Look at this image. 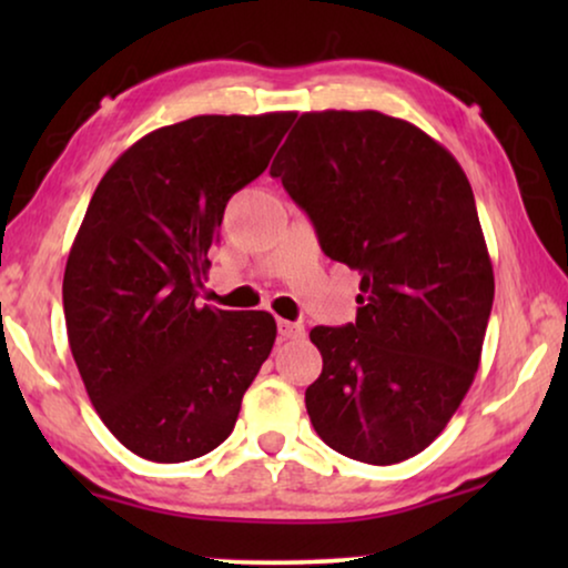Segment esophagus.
I'll return each instance as SVG.
<instances>
[{"label":"esophagus","instance_id":"1","mask_svg":"<svg viewBox=\"0 0 568 568\" xmlns=\"http://www.w3.org/2000/svg\"><path fill=\"white\" fill-rule=\"evenodd\" d=\"M278 336H282L284 341L305 338V325L292 323V321H278Z\"/></svg>","mask_w":568,"mask_h":568}]
</instances>
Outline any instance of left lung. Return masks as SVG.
<instances>
[{
  "instance_id": "obj_1",
  "label": "left lung",
  "mask_w": 568,
  "mask_h": 568,
  "mask_svg": "<svg viewBox=\"0 0 568 568\" xmlns=\"http://www.w3.org/2000/svg\"><path fill=\"white\" fill-rule=\"evenodd\" d=\"M271 175L323 253L362 276L356 323L310 331L323 356L310 422L352 460H408L470 390L494 305L468 178L429 134L377 111L302 113Z\"/></svg>"
}]
</instances>
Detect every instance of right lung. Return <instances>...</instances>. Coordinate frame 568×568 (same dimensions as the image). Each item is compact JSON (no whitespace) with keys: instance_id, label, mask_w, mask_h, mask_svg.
Wrapping results in <instances>:
<instances>
[{"instance_id":"right-lung-1","label":"right lung","mask_w":568,"mask_h":568,"mask_svg":"<svg viewBox=\"0 0 568 568\" xmlns=\"http://www.w3.org/2000/svg\"><path fill=\"white\" fill-rule=\"evenodd\" d=\"M193 115L131 144L92 193L64 271L69 348L98 416L131 453L185 463L220 447L268 359L263 310L199 302L224 206L294 121Z\"/></svg>"}]
</instances>
